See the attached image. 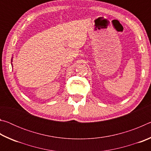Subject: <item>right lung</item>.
<instances>
[{
  "instance_id": "right-lung-1",
  "label": "right lung",
  "mask_w": 151,
  "mask_h": 151,
  "mask_svg": "<svg viewBox=\"0 0 151 151\" xmlns=\"http://www.w3.org/2000/svg\"><path fill=\"white\" fill-rule=\"evenodd\" d=\"M12 58L13 57H12V58H11V65L12 66Z\"/></svg>"
}]
</instances>
